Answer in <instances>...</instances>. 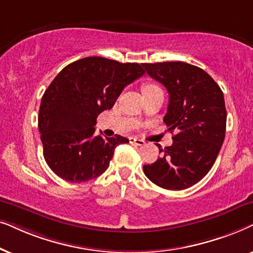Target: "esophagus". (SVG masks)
<instances>
[{
	"label": "esophagus",
	"mask_w": 253,
	"mask_h": 253,
	"mask_svg": "<svg viewBox=\"0 0 253 253\" xmlns=\"http://www.w3.org/2000/svg\"><path fill=\"white\" fill-rule=\"evenodd\" d=\"M129 142L133 143V144H136V146H143V144H144V141L141 140V139H137V137H130Z\"/></svg>",
	"instance_id": "34e87169"
}]
</instances>
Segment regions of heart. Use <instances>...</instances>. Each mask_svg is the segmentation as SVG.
<instances>
[{
  "mask_svg": "<svg viewBox=\"0 0 253 253\" xmlns=\"http://www.w3.org/2000/svg\"><path fill=\"white\" fill-rule=\"evenodd\" d=\"M143 91H148V90H154V89H160V87H158L156 84H154V83H147V84H144L143 85Z\"/></svg>",
  "mask_w": 253,
  "mask_h": 253,
  "instance_id": "1",
  "label": "heart"
}]
</instances>
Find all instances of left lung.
<instances>
[{"instance_id": "left-lung-1", "label": "left lung", "mask_w": 253, "mask_h": 253, "mask_svg": "<svg viewBox=\"0 0 253 253\" xmlns=\"http://www.w3.org/2000/svg\"><path fill=\"white\" fill-rule=\"evenodd\" d=\"M148 75L169 92L163 121L172 146L161 149L162 157L143 166V172L157 186L180 191L193 186L211 169L224 141L227 111L223 92L199 67L190 63H142Z\"/></svg>"}]
</instances>
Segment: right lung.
<instances>
[{"instance_id":"add662e5","label":"right lung","mask_w":253,"mask_h":253,"mask_svg":"<svg viewBox=\"0 0 253 253\" xmlns=\"http://www.w3.org/2000/svg\"><path fill=\"white\" fill-rule=\"evenodd\" d=\"M144 74L142 65L89 56L66 66L43 93L38 116L43 157L56 176L83 183L106 171L120 135H95L97 117L111 110L125 86Z\"/></svg>"}]
</instances>
